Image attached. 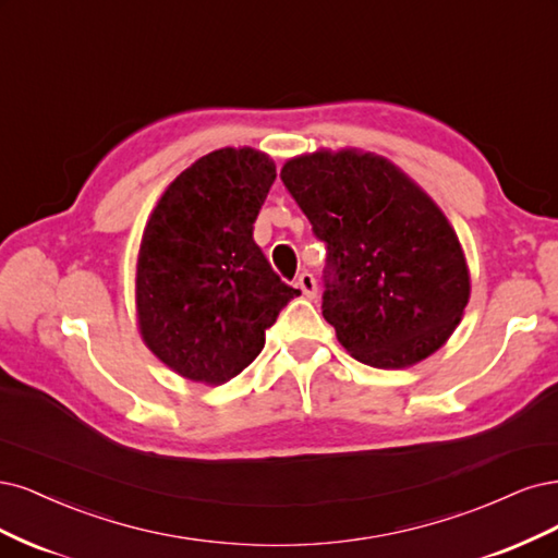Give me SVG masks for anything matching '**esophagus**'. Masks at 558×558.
Segmentation results:
<instances>
[{"mask_svg": "<svg viewBox=\"0 0 558 558\" xmlns=\"http://www.w3.org/2000/svg\"><path fill=\"white\" fill-rule=\"evenodd\" d=\"M296 284L301 287V292H303L305 296H308V299H315V296H317V280H315V276H313V274L303 271V274L299 276Z\"/></svg>", "mask_w": 558, "mask_h": 558, "instance_id": "esophagus-1", "label": "esophagus"}]
</instances>
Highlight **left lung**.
<instances>
[{
    "label": "left lung",
    "mask_w": 558,
    "mask_h": 558,
    "mask_svg": "<svg viewBox=\"0 0 558 558\" xmlns=\"http://www.w3.org/2000/svg\"><path fill=\"white\" fill-rule=\"evenodd\" d=\"M284 187L327 243L322 315L373 368L440 350L471 299V274L438 204L383 155L315 150L284 161Z\"/></svg>",
    "instance_id": "1"
}]
</instances>
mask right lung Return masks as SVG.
Masks as SVG:
<instances>
[{
	"label": "right lung",
	"instance_id": "add662e5",
	"mask_svg": "<svg viewBox=\"0 0 558 558\" xmlns=\"http://www.w3.org/2000/svg\"><path fill=\"white\" fill-rule=\"evenodd\" d=\"M276 165L255 148H220L187 167L159 196L136 259L143 343L178 375L204 385L236 377L262 352L287 301L253 239Z\"/></svg>",
	"mask_w": 558,
	"mask_h": 558
}]
</instances>
